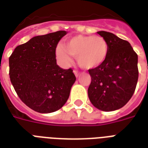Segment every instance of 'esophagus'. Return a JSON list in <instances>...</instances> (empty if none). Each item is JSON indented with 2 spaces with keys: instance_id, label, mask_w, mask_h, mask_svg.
I'll return each instance as SVG.
<instances>
[{
  "instance_id": "esophagus-1",
  "label": "esophagus",
  "mask_w": 148,
  "mask_h": 148,
  "mask_svg": "<svg viewBox=\"0 0 148 148\" xmlns=\"http://www.w3.org/2000/svg\"><path fill=\"white\" fill-rule=\"evenodd\" d=\"M74 74H75V76H76V77H78L79 76V74H80V73H79V72L77 71H74Z\"/></svg>"
}]
</instances>
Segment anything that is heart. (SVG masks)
<instances>
[{
	"label": "heart",
	"mask_w": 148,
	"mask_h": 148,
	"mask_svg": "<svg viewBox=\"0 0 148 148\" xmlns=\"http://www.w3.org/2000/svg\"><path fill=\"white\" fill-rule=\"evenodd\" d=\"M64 46H59L56 50L60 63L65 66L70 65L74 56L79 66L86 70L101 66L108 57L109 50L107 40L100 36H74L65 40Z\"/></svg>",
	"instance_id": "1"
}]
</instances>
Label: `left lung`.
Masks as SVG:
<instances>
[{
  "label": "left lung",
  "instance_id": "1",
  "mask_svg": "<svg viewBox=\"0 0 148 148\" xmlns=\"http://www.w3.org/2000/svg\"><path fill=\"white\" fill-rule=\"evenodd\" d=\"M98 34L108 44V57L95 69L88 70L91 82L88 90L97 109L112 111L124 107L134 93L138 80V54L131 44L107 31Z\"/></svg>",
  "mask_w": 148,
  "mask_h": 148
}]
</instances>
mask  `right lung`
Returning <instances> with one entry per match:
<instances>
[{
  "mask_svg": "<svg viewBox=\"0 0 148 148\" xmlns=\"http://www.w3.org/2000/svg\"><path fill=\"white\" fill-rule=\"evenodd\" d=\"M67 34L59 31L36 36L17 46L9 58V75L15 91L27 107L47 114L67 102L76 77L57 64L56 47Z\"/></svg>",
  "mask_w": 148,
  "mask_h": 148,
  "instance_id": "obj_1",
  "label": "right lung"
}]
</instances>
